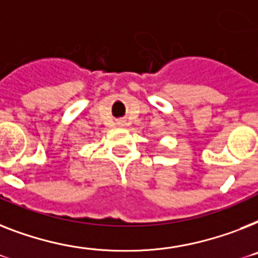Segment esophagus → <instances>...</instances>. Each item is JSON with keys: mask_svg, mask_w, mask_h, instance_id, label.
<instances>
[{"mask_svg": "<svg viewBox=\"0 0 258 258\" xmlns=\"http://www.w3.org/2000/svg\"><path fill=\"white\" fill-rule=\"evenodd\" d=\"M119 123H120V122H119Z\"/></svg>", "mask_w": 258, "mask_h": 258, "instance_id": "obj_1", "label": "esophagus"}]
</instances>
